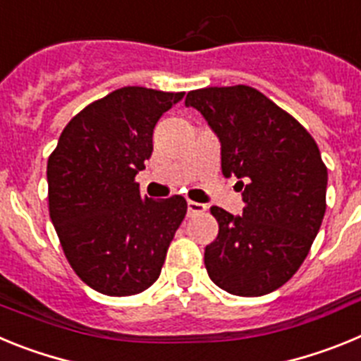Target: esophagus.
Returning a JSON list of instances; mask_svg holds the SVG:
<instances>
[{"label": "esophagus", "instance_id": "1", "mask_svg": "<svg viewBox=\"0 0 361 361\" xmlns=\"http://www.w3.org/2000/svg\"><path fill=\"white\" fill-rule=\"evenodd\" d=\"M206 212V206L200 202H193V200H188V215H197V213Z\"/></svg>", "mask_w": 361, "mask_h": 361}]
</instances>
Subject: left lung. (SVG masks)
<instances>
[{
	"label": "left lung",
	"mask_w": 361,
	"mask_h": 361,
	"mask_svg": "<svg viewBox=\"0 0 361 361\" xmlns=\"http://www.w3.org/2000/svg\"><path fill=\"white\" fill-rule=\"evenodd\" d=\"M186 106L220 141L224 177L238 178L244 209L213 206L219 235L204 251L208 275L237 296H262L295 275L325 213L327 168L317 142L288 111L251 86L188 92Z\"/></svg>",
	"instance_id": "1"
}]
</instances>
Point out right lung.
I'll return each mask as SVG.
<instances>
[{
  "instance_id": "add662e5",
  "label": "right lung",
  "mask_w": 361,
  "mask_h": 361,
  "mask_svg": "<svg viewBox=\"0 0 361 361\" xmlns=\"http://www.w3.org/2000/svg\"><path fill=\"white\" fill-rule=\"evenodd\" d=\"M184 92L124 86L82 108L49 157V209L66 260L108 296L159 279L186 215V199L141 197L135 175L152 157L153 128Z\"/></svg>"
}]
</instances>
